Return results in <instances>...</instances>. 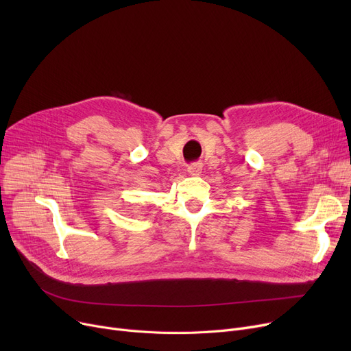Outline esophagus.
<instances>
[{"mask_svg":"<svg viewBox=\"0 0 351 351\" xmlns=\"http://www.w3.org/2000/svg\"><path fill=\"white\" fill-rule=\"evenodd\" d=\"M202 168H204V163H202V162H195V163L188 166V172L191 175H200L202 173Z\"/></svg>","mask_w":351,"mask_h":351,"instance_id":"obj_1","label":"esophagus"}]
</instances>
